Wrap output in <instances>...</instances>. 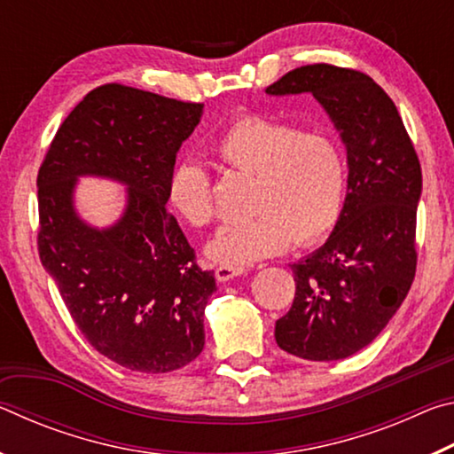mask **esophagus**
Returning <instances> with one entry per match:
<instances>
[{"mask_svg":"<svg viewBox=\"0 0 454 454\" xmlns=\"http://www.w3.org/2000/svg\"><path fill=\"white\" fill-rule=\"evenodd\" d=\"M244 272H246V268H242V266L220 264V266L216 268V278H218L220 282H226V280H230V278H234V276H240V274H244Z\"/></svg>","mask_w":454,"mask_h":454,"instance_id":"obj_1","label":"esophagus"}]
</instances>
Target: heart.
I'll return each instance as SVG.
<instances>
[{"mask_svg":"<svg viewBox=\"0 0 454 454\" xmlns=\"http://www.w3.org/2000/svg\"><path fill=\"white\" fill-rule=\"evenodd\" d=\"M212 153L250 176L244 218L220 230L208 254L222 264L246 266L280 254L292 242L310 246L333 232L347 196V160L326 132L266 116L234 120L212 144ZM168 202L192 228L216 218L212 180L196 160H180L168 176Z\"/></svg>","mask_w":454,"mask_h":454,"instance_id":"1","label":"heart"}]
</instances>
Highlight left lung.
I'll use <instances>...</instances> for the list:
<instances>
[{
  "label": "left lung",
  "instance_id": "obj_1",
  "mask_svg": "<svg viewBox=\"0 0 454 454\" xmlns=\"http://www.w3.org/2000/svg\"><path fill=\"white\" fill-rule=\"evenodd\" d=\"M302 91L347 145L348 192L326 244L290 264L296 294L274 336L298 358L340 360L368 347L409 294L422 172L401 114L371 75L312 64L266 88L270 96Z\"/></svg>",
  "mask_w": 454,
  "mask_h": 454
}]
</instances>
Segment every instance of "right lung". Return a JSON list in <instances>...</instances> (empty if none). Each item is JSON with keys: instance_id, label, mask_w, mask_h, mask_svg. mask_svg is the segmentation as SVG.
<instances>
[{"instance_id": "add662e5", "label": "right lung", "mask_w": 454, "mask_h": 454, "mask_svg": "<svg viewBox=\"0 0 454 454\" xmlns=\"http://www.w3.org/2000/svg\"><path fill=\"white\" fill-rule=\"evenodd\" d=\"M202 107L104 83L64 120L37 172L42 264L83 338L129 371H178L204 348L216 280L166 210L168 176ZM88 173L129 186L112 229H91L73 210L74 178Z\"/></svg>"}]
</instances>
